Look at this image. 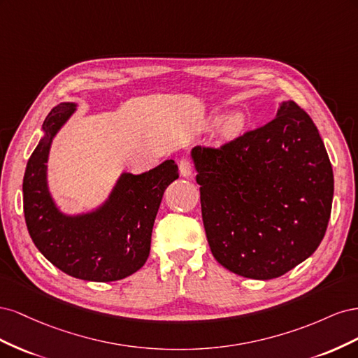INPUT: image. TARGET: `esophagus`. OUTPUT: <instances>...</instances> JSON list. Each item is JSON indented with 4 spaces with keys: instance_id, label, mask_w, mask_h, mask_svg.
Wrapping results in <instances>:
<instances>
[{
    "instance_id": "1",
    "label": "esophagus",
    "mask_w": 358,
    "mask_h": 358,
    "mask_svg": "<svg viewBox=\"0 0 358 358\" xmlns=\"http://www.w3.org/2000/svg\"><path fill=\"white\" fill-rule=\"evenodd\" d=\"M179 171L183 178H189L194 175V164L188 158H182L179 161Z\"/></svg>"
}]
</instances>
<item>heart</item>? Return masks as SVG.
I'll return each instance as SVG.
<instances>
[{"instance_id":"obj_1","label":"heart","mask_w":358,"mask_h":358,"mask_svg":"<svg viewBox=\"0 0 358 358\" xmlns=\"http://www.w3.org/2000/svg\"><path fill=\"white\" fill-rule=\"evenodd\" d=\"M243 124H245V117L242 113L230 115L224 122V134L230 137L236 136L243 128Z\"/></svg>"}]
</instances>
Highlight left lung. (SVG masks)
I'll list each match as a JSON object with an SVG mask.
<instances>
[{"instance_id":"8db88e82","label":"left lung","mask_w":358,"mask_h":358,"mask_svg":"<svg viewBox=\"0 0 358 358\" xmlns=\"http://www.w3.org/2000/svg\"><path fill=\"white\" fill-rule=\"evenodd\" d=\"M210 251L230 272L273 279L310 257L327 230L333 170L310 116L282 101L276 117L221 148L196 146Z\"/></svg>"}]
</instances>
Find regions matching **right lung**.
I'll return each instance as SVG.
<instances>
[{
    "label": "right lung",
    "instance_id": "1",
    "mask_svg": "<svg viewBox=\"0 0 358 358\" xmlns=\"http://www.w3.org/2000/svg\"><path fill=\"white\" fill-rule=\"evenodd\" d=\"M74 110V103H62L43 122L45 136L29 157L24 176L25 222L38 251L64 273L110 282L133 275L146 263L162 194L179 178L178 166L167 159L142 175L124 173L96 210L61 213L48 189L46 162L53 137Z\"/></svg>",
    "mask_w": 358,
    "mask_h": 358
}]
</instances>
